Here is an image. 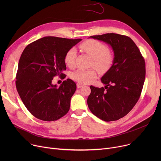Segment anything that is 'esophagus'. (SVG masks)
Instances as JSON below:
<instances>
[{"instance_id": "34e87169", "label": "esophagus", "mask_w": 161, "mask_h": 161, "mask_svg": "<svg viewBox=\"0 0 161 161\" xmlns=\"http://www.w3.org/2000/svg\"><path fill=\"white\" fill-rule=\"evenodd\" d=\"M76 86H77V88H78V89H80V88L82 87L83 86V84H81V83H77V85H76Z\"/></svg>"}]
</instances>
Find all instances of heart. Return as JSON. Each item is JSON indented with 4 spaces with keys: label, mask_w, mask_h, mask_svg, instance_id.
<instances>
[{
    "label": "heart",
    "mask_w": 161,
    "mask_h": 161,
    "mask_svg": "<svg viewBox=\"0 0 161 161\" xmlns=\"http://www.w3.org/2000/svg\"><path fill=\"white\" fill-rule=\"evenodd\" d=\"M80 48L92 58V65L101 72H105L110 69L114 63V56L109 52L108 47L102 42L96 40H88L83 42ZM76 50L71 47L67 51L64 56V63L67 66L73 69L75 66ZM97 72L95 69H78L71 74V78L80 83H89L96 78Z\"/></svg>",
    "instance_id": "1"
}]
</instances>
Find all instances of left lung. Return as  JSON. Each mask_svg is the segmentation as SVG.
Wrapping results in <instances>:
<instances>
[{"instance_id": "1", "label": "left lung", "mask_w": 161, "mask_h": 161, "mask_svg": "<svg viewBox=\"0 0 161 161\" xmlns=\"http://www.w3.org/2000/svg\"><path fill=\"white\" fill-rule=\"evenodd\" d=\"M114 51V63L101 78L104 87L90 86L87 104L91 112L104 121L119 119L135 106L146 77V64L137 46L129 36L115 33L91 36Z\"/></svg>"}]
</instances>
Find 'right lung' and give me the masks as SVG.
Segmentation results:
<instances>
[{"mask_svg":"<svg viewBox=\"0 0 161 161\" xmlns=\"http://www.w3.org/2000/svg\"><path fill=\"white\" fill-rule=\"evenodd\" d=\"M81 39L46 36L25 48L16 74L17 91L31 114L38 119L53 121L69 111L70 99L76 90L70 79L57 87L52 84L56 75L64 78L67 51Z\"/></svg>","mask_w":161,"mask_h":161,"instance_id":"obj_1","label":"right lung"}]
</instances>
